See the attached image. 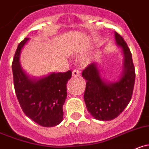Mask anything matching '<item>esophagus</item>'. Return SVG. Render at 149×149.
I'll list each match as a JSON object with an SVG mask.
<instances>
[{
    "mask_svg": "<svg viewBox=\"0 0 149 149\" xmlns=\"http://www.w3.org/2000/svg\"><path fill=\"white\" fill-rule=\"evenodd\" d=\"M80 71H79L78 69H74V70L72 71V76H73V77H80Z\"/></svg>",
    "mask_w": 149,
    "mask_h": 149,
    "instance_id": "obj_1",
    "label": "esophagus"
}]
</instances>
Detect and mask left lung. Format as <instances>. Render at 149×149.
<instances>
[{"mask_svg": "<svg viewBox=\"0 0 149 149\" xmlns=\"http://www.w3.org/2000/svg\"><path fill=\"white\" fill-rule=\"evenodd\" d=\"M115 39L124 56L122 72L118 80L111 82L103 78L96 63L89 65L82 73L86 80V108L95 119L100 121H110L118 117L130 103L134 88L135 69L131 52L117 32H115Z\"/></svg>", "mask_w": 149, "mask_h": 149, "instance_id": "1", "label": "left lung"}]
</instances>
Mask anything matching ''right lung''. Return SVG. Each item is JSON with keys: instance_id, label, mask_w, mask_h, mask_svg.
Instances as JSON below:
<instances>
[{"instance_id": "right-lung-1", "label": "right lung", "mask_w": 149, "mask_h": 149, "mask_svg": "<svg viewBox=\"0 0 149 149\" xmlns=\"http://www.w3.org/2000/svg\"><path fill=\"white\" fill-rule=\"evenodd\" d=\"M28 40L29 38H25L19 44L12 62L15 93L22 111L28 118L42 127H55L63 121V105L67 97L66 84L72 72H53L39 79L30 77L19 62L21 50Z\"/></svg>"}]
</instances>
